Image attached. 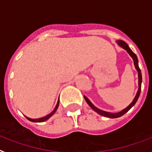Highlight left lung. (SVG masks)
<instances>
[{
    "label": "left lung",
    "mask_w": 152,
    "mask_h": 152,
    "mask_svg": "<svg viewBox=\"0 0 152 152\" xmlns=\"http://www.w3.org/2000/svg\"><path fill=\"white\" fill-rule=\"evenodd\" d=\"M116 43L118 44L119 46H121V48H124V50H127V52L129 53L130 56L132 58V59L134 61V65H135V67H136V70L138 71V79H139V89H138V91H137V94H136V97L134 98V100L132 101L131 104H129V106L125 108L124 109H123L122 111L119 112V113H109V112H105V111H103V110H101V109H97V107H95L94 104L91 103V102L89 101L88 98H87L86 96H84V98L86 100V102H87V104H89V106L91 107L95 112H97V113L100 114V115H102L103 116H106V117H109V118H117V117H120V116H123L124 114H125L127 112L129 111V109H131L132 107L134 106L135 104L137 102V100H138L139 97H140V91H141V83H142V75H141V71H140V69L139 67V64H138V58H137V56L136 55V54L132 51V50L130 49V48L129 47V45L127 44L125 42H124L123 40H118L116 41Z\"/></svg>",
    "instance_id": "left-lung-1"
}]
</instances>
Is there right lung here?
Instances as JSON below:
<instances>
[{
	"label": "right lung",
	"mask_w": 152,
	"mask_h": 152,
	"mask_svg": "<svg viewBox=\"0 0 152 152\" xmlns=\"http://www.w3.org/2000/svg\"><path fill=\"white\" fill-rule=\"evenodd\" d=\"M58 104H59V100L58 101V103H57V104H56V106H55V109H54V110H53V111L51 112L50 114H48V115H47L46 116H43V117H42V118L31 119V118H28V117H27V116H26V118L28 119V121H31V122H43V121H47V120H48V119L50 118V116H52L53 114L55 113V112H56V110H57L58 107Z\"/></svg>",
	"instance_id": "1"
}]
</instances>
